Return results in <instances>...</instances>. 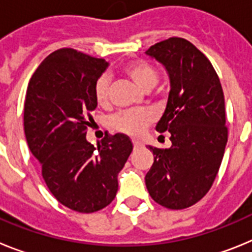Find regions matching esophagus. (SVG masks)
Masks as SVG:
<instances>
[{
	"label": "esophagus",
	"instance_id": "obj_1",
	"mask_svg": "<svg viewBox=\"0 0 252 252\" xmlns=\"http://www.w3.org/2000/svg\"><path fill=\"white\" fill-rule=\"evenodd\" d=\"M132 144H133V148H135V149H139V148H141V146H142L141 142L137 141V140H133Z\"/></svg>",
	"mask_w": 252,
	"mask_h": 252
}]
</instances>
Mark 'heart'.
Masks as SVG:
<instances>
[{"label": "heart", "instance_id": "1", "mask_svg": "<svg viewBox=\"0 0 252 252\" xmlns=\"http://www.w3.org/2000/svg\"><path fill=\"white\" fill-rule=\"evenodd\" d=\"M125 74L135 82L139 88L145 92H150L159 82L158 69L145 60H135L124 68ZM93 95L97 104L106 107L110 102V78L101 75L97 79L93 90ZM151 122V115L145 110H133L120 113L112 120V127L120 132L136 136L145 131Z\"/></svg>", "mask_w": 252, "mask_h": 252}]
</instances>
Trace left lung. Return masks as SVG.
<instances>
[{"mask_svg": "<svg viewBox=\"0 0 252 252\" xmlns=\"http://www.w3.org/2000/svg\"><path fill=\"white\" fill-rule=\"evenodd\" d=\"M146 54L165 66L168 103L157 125L171 146H148L154 162L145 177L154 201L169 209L193 206L207 194L221 165L228 131L221 82L206 55L183 37H169Z\"/></svg>", "mask_w": 252, "mask_h": 252, "instance_id": "8db88e82", "label": "left lung"}]
</instances>
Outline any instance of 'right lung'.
Returning <instances> with one entry per match:
<instances>
[{
  "label": "right lung",
  "instance_id": "1",
  "mask_svg": "<svg viewBox=\"0 0 252 252\" xmlns=\"http://www.w3.org/2000/svg\"><path fill=\"white\" fill-rule=\"evenodd\" d=\"M107 66L104 59L59 49L37 66L26 91L29 148L51 194L75 212H97L115 199L117 175L133 148L124 133H107L97 148L86 139L97 107L94 84Z\"/></svg>",
  "mask_w": 252,
  "mask_h": 252
}]
</instances>
